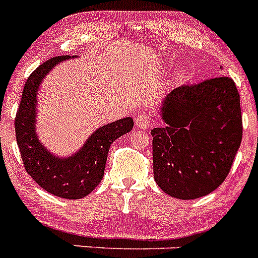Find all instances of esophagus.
<instances>
[{"mask_svg":"<svg viewBox=\"0 0 258 258\" xmlns=\"http://www.w3.org/2000/svg\"><path fill=\"white\" fill-rule=\"evenodd\" d=\"M152 124V120L149 115H146V113H140V115H137L136 117V125L140 129H149Z\"/></svg>","mask_w":258,"mask_h":258,"instance_id":"34e87169","label":"esophagus"}]
</instances>
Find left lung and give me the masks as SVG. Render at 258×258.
Masks as SVG:
<instances>
[{
    "instance_id": "left-lung-1",
    "label": "left lung",
    "mask_w": 258,
    "mask_h": 258,
    "mask_svg": "<svg viewBox=\"0 0 258 258\" xmlns=\"http://www.w3.org/2000/svg\"><path fill=\"white\" fill-rule=\"evenodd\" d=\"M161 113L165 126L151 131L155 181L173 198L206 197L226 179L241 142L234 80L218 76L179 86Z\"/></svg>"
}]
</instances>
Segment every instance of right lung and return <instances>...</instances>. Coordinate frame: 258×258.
<instances>
[{
    "label": "right lung",
    "mask_w": 258,
    "mask_h": 258,
    "mask_svg": "<svg viewBox=\"0 0 258 258\" xmlns=\"http://www.w3.org/2000/svg\"><path fill=\"white\" fill-rule=\"evenodd\" d=\"M71 58L61 55L38 66L27 79L15 116V133L27 173L47 192L64 199H80L92 192L104 174L109 146L133 127V118L125 117L104 125L86 141L74 156L58 159L45 150L35 132L36 95L41 81L59 61Z\"/></svg>",
    "instance_id": "right-lung-1"
}]
</instances>
